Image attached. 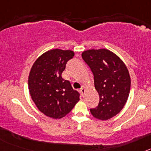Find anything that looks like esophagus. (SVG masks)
I'll use <instances>...</instances> for the list:
<instances>
[{
    "label": "esophagus",
    "instance_id": "34e87169",
    "mask_svg": "<svg viewBox=\"0 0 151 151\" xmlns=\"http://www.w3.org/2000/svg\"><path fill=\"white\" fill-rule=\"evenodd\" d=\"M80 92H81V94H82V96L85 95V88L82 87V88L80 89Z\"/></svg>",
    "mask_w": 151,
    "mask_h": 151
}]
</instances>
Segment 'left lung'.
<instances>
[{
  "label": "left lung",
  "instance_id": "1",
  "mask_svg": "<svg viewBox=\"0 0 151 151\" xmlns=\"http://www.w3.org/2000/svg\"><path fill=\"white\" fill-rule=\"evenodd\" d=\"M82 57L94 75L100 97L91 113L96 119L107 120L118 114L127 101L131 87L129 70L118 56L106 49L85 50Z\"/></svg>",
  "mask_w": 151,
  "mask_h": 151
}]
</instances>
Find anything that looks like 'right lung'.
<instances>
[{
	"label": "right lung",
	"instance_id": "add662e5",
	"mask_svg": "<svg viewBox=\"0 0 151 151\" xmlns=\"http://www.w3.org/2000/svg\"><path fill=\"white\" fill-rule=\"evenodd\" d=\"M73 57V50H50L40 56L31 69L29 93L38 110L47 116L63 118L79 101V93L62 78L66 63Z\"/></svg>",
	"mask_w": 151,
	"mask_h": 151
}]
</instances>
